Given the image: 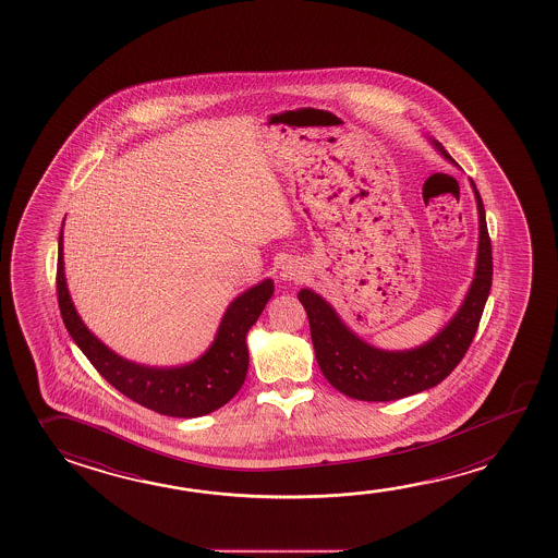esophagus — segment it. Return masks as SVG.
<instances>
[{
    "instance_id": "esophagus-1",
    "label": "esophagus",
    "mask_w": 558,
    "mask_h": 558,
    "mask_svg": "<svg viewBox=\"0 0 558 558\" xmlns=\"http://www.w3.org/2000/svg\"><path fill=\"white\" fill-rule=\"evenodd\" d=\"M305 275H307V270L298 260H288L280 268V280H283V282H302Z\"/></svg>"
}]
</instances>
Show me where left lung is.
Instances as JSON below:
<instances>
[{
	"instance_id": "8db88e82",
	"label": "left lung",
	"mask_w": 558,
	"mask_h": 558,
	"mask_svg": "<svg viewBox=\"0 0 558 558\" xmlns=\"http://www.w3.org/2000/svg\"><path fill=\"white\" fill-rule=\"evenodd\" d=\"M429 146L456 165L444 146L428 137ZM475 192L478 211V247L475 275L453 317L421 347L384 350L357 337L323 295L303 288L298 300L307 311L311 340L320 372L340 393L357 401H397L436 387L448 377L475 337L484 303L493 286V247L486 229L483 198Z\"/></svg>"
}]
</instances>
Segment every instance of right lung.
Returning <instances> with one entry per match:
<instances>
[{
    "label": "right lung",
    "mask_w": 558,
    "mask_h": 558,
    "mask_svg": "<svg viewBox=\"0 0 558 558\" xmlns=\"http://www.w3.org/2000/svg\"><path fill=\"white\" fill-rule=\"evenodd\" d=\"M56 288L65 329L95 369L132 401L174 418L210 414L235 397L248 369V330L275 295L270 278L251 286L229 303L216 337L202 356L184 366L154 367L120 356L83 323L65 282L64 229L58 238Z\"/></svg>",
    "instance_id": "right-lung-1"
}]
</instances>
